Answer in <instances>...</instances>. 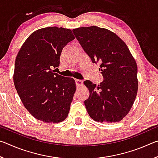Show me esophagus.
I'll use <instances>...</instances> for the list:
<instances>
[{
	"label": "esophagus",
	"instance_id": "1",
	"mask_svg": "<svg viewBox=\"0 0 158 158\" xmlns=\"http://www.w3.org/2000/svg\"><path fill=\"white\" fill-rule=\"evenodd\" d=\"M75 83L77 85V87L79 88L81 86V85H83V81L82 80H79V79H75Z\"/></svg>",
	"mask_w": 158,
	"mask_h": 158
}]
</instances>
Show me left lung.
<instances>
[{
    "instance_id": "left-lung-1",
    "label": "left lung",
    "mask_w": 158,
    "mask_h": 158,
    "mask_svg": "<svg viewBox=\"0 0 158 158\" xmlns=\"http://www.w3.org/2000/svg\"><path fill=\"white\" fill-rule=\"evenodd\" d=\"M73 32L93 63L100 64L104 80L98 85L89 80L88 114L98 122L121 121L132 108L138 89L137 66L125 42L113 32L98 26Z\"/></svg>"
}]
</instances>
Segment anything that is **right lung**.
<instances>
[{"label":"right lung","mask_w":158,"mask_h":158,"mask_svg":"<svg viewBox=\"0 0 158 158\" xmlns=\"http://www.w3.org/2000/svg\"><path fill=\"white\" fill-rule=\"evenodd\" d=\"M75 38L69 29H39L29 36L15 60L14 84L26 109L46 123L62 122L68 116L76 90L74 79L55 73L64 47Z\"/></svg>","instance_id":"add662e5"}]
</instances>
